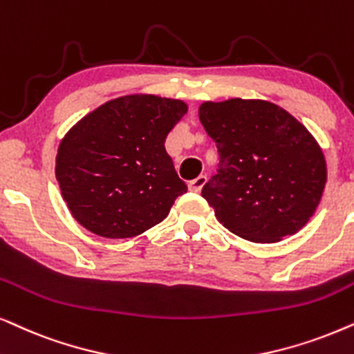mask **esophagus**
<instances>
[{"label": "esophagus", "mask_w": 354, "mask_h": 354, "mask_svg": "<svg viewBox=\"0 0 354 354\" xmlns=\"http://www.w3.org/2000/svg\"><path fill=\"white\" fill-rule=\"evenodd\" d=\"M206 183V177L205 176H198L196 178H194L190 183H188V188H190V192H195V194H198L201 192V188L205 187Z\"/></svg>", "instance_id": "1"}]
</instances>
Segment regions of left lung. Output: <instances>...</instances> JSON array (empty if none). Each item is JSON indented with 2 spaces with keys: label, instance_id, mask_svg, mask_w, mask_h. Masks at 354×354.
Returning a JSON list of instances; mask_svg holds the SVG:
<instances>
[{
  "label": "left lung",
  "instance_id": "8db88e82",
  "mask_svg": "<svg viewBox=\"0 0 354 354\" xmlns=\"http://www.w3.org/2000/svg\"><path fill=\"white\" fill-rule=\"evenodd\" d=\"M219 164L201 196L224 227L252 242H278L306 226L322 198L327 166L314 136L267 100L200 105Z\"/></svg>",
  "mask_w": 354,
  "mask_h": 354
}]
</instances>
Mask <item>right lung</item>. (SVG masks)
Wrapping results in <instances>:
<instances>
[{"mask_svg":"<svg viewBox=\"0 0 354 354\" xmlns=\"http://www.w3.org/2000/svg\"><path fill=\"white\" fill-rule=\"evenodd\" d=\"M187 104L151 94L109 100L62 140L55 174L73 218L107 239H128L167 216L187 192L166 151Z\"/></svg>","mask_w":354,"mask_h":354,"instance_id":"1","label":"right lung"}]
</instances>
